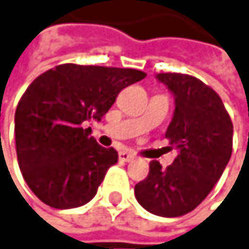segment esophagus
<instances>
[{
	"label": "esophagus",
	"instance_id": "1",
	"mask_svg": "<svg viewBox=\"0 0 249 249\" xmlns=\"http://www.w3.org/2000/svg\"><path fill=\"white\" fill-rule=\"evenodd\" d=\"M136 156L130 152H119V159L122 162H131Z\"/></svg>",
	"mask_w": 249,
	"mask_h": 249
}]
</instances>
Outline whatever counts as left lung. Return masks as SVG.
<instances>
[{
  "mask_svg": "<svg viewBox=\"0 0 249 249\" xmlns=\"http://www.w3.org/2000/svg\"><path fill=\"white\" fill-rule=\"evenodd\" d=\"M156 79L174 96L165 137L178 155L167 170L152 161L134 195L155 215L180 217L196 208L221 177L232 155L233 125L218 94L201 79L184 73H158Z\"/></svg>",
  "mask_w": 249,
  "mask_h": 249,
  "instance_id": "1",
  "label": "left lung"
}]
</instances>
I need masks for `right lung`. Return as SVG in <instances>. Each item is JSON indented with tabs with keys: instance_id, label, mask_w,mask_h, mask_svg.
Wrapping results in <instances>:
<instances>
[{
	"instance_id": "add662e5",
	"label": "right lung",
	"mask_w": 249,
	"mask_h": 249,
	"mask_svg": "<svg viewBox=\"0 0 249 249\" xmlns=\"http://www.w3.org/2000/svg\"><path fill=\"white\" fill-rule=\"evenodd\" d=\"M146 76L137 69L59 65L39 75L14 115L16 152L26 184L47 205L90 202L118 152L102 147L84 124L100 121L116 96Z\"/></svg>"
}]
</instances>
